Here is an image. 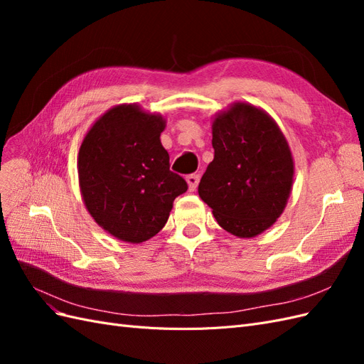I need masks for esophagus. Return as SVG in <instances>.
<instances>
[{
	"instance_id": "esophagus-1",
	"label": "esophagus",
	"mask_w": 364,
	"mask_h": 364,
	"mask_svg": "<svg viewBox=\"0 0 364 364\" xmlns=\"http://www.w3.org/2000/svg\"><path fill=\"white\" fill-rule=\"evenodd\" d=\"M199 181H200V174H188L186 176V182H188V188L190 191H194L197 188V185H199Z\"/></svg>"
}]
</instances>
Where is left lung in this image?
<instances>
[{
    "mask_svg": "<svg viewBox=\"0 0 364 364\" xmlns=\"http://www.w3.org/2000/svg\"><path fill=\"white\" fill-rule=\"evenodd\" d=\"M214 159L199 183L217 223L240 238L270 228L293 183V159L282 132L261 109L235 103L213 123Z\"/></svg>",
    "mask_w": 364,
    "mask_h": 364,
    "instance_id": "8db88e82",
    "label": "left lung"
}]
</instances>
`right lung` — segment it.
Segmentation results:
<instances>
[{"label":"right lung","instance_id":"obj_1","mask_svg":"<svg viewBox=\"0 0 364 364\" xmlns=\"http://www.w3.org/2000/svg\"><path fill=\"white\" fill-rule=\"evenodd\" d=\"M165 121L135 105L107 111L79 151V181L87 211L109 234L142 243L165 226L176 197L188 190L170 170L161 144Z\"/></svg>","mask_w":364,"mask_h":364}]
</instances>
